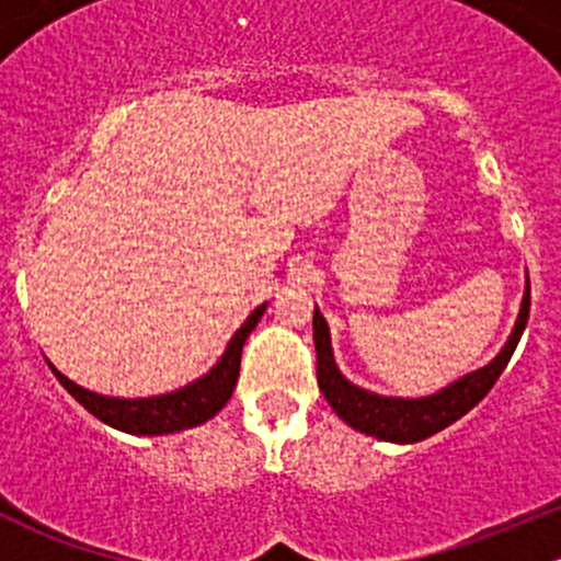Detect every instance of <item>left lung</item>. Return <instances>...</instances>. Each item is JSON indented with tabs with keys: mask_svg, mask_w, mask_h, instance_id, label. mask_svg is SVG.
Wrapping results in <instances>:
<instances>
[{
	"mask_svg": "<svg viewBox=\"0 0 561 561\" xmlns=\"http://www.w3.org/2000/svg\"><path fill=\"white\" fill-rule=\"evenodd\" d=\"M526 320H529V279H526V293L518 312L516 328L511 339L502 347V353L491 360L489 366L478 371H469L461 380L450 382L448 388L437 390L434 396H421V399H396V396H377L347 380L336 369L331 350V333H328L325 317L314 309V350H317V386L328 404L333 407L339 417L355 432L369 434V437L386 439V443H421L432 434L443 432L458 417L467 415L505 371L518 339H522Z\"/></svg>",
	"mask_w": 561,
	"mask_h": 561,
	"instance_id": "obj_1",
	"label": "left lung"
}]
</instances>
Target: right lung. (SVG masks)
Returning <instances> with one entry per match:
<instances>
[{"label":"right lung","mask_w":561,"mask_h":561,"mask_svg":"<svg viewBox=\"0 0 561 561\" xmlns=\"http://www.w3.org/2000/svg\"><path fill=\"white\" fill-rule=\"evenodd\" d=\"M265 307H268V304H260V307L247 317V322L233 333L225 355L217 360V366H211L208 375L190 382V386L173 390V393L149 396V399L100 396L94 393V390L76 386V382L67 380L61 371H56L50 364L48 366L56 375V380L67 388V393H72V399L81 401L94 417H100L107 426L118 428V432L146 434V437L181 432V428L201 426V423H206L208 417H214L225 404H228V399L233 396L236 380H239L241 350H244L247 336L254 331L260 317H263Z\"/></svg>","instance_id":"right-lung-1"}]
</instances>
